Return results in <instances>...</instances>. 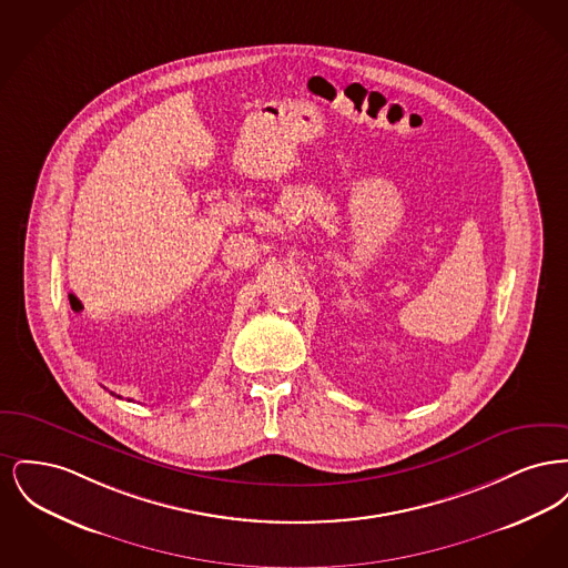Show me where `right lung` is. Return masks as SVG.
Listing matches in <instances>:
<instances>
[{
	"mask_svg": "<svg viewBox=\"0 0 568 568\" xmlns=\"http://www.w3.org/2000/svg\"><path fill=\"white\" fill-rule=\"evenodd\" d=\"M116 398H121V396H116Z\"/></svg>",
	"mask_w": 568,
	"mask_h": 568,
	"instance_id": "obj_1",
	"label": "right lung"
}]
</instances>
